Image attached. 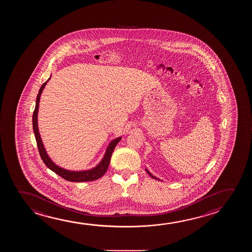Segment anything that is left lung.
<instances>
[{"label": "left lung", "mask_w": 252, "mask_h": 252, "mask_svg": "<svg viewBox=\"0 0 252 252\" xmlns=\"http://www.w3.org/2000/svg\"><path fill=\"white\" fill-rule=\"evenodd\" d=\"M146 172H147V173H148V174H149V175L151 176V177H152V178H153V179H157V180H160V179H157V178H156V177H155V176L153 175V174H152V173H151V172H150L149 171H148V170H147V169H146Z\"/></svg>", "instance_id": "left-lung-1"}]
</instances>
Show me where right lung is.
<instances>
[{"label": "right lung", "instance_id": "1", "mask_svg": "<svg viewBox=\"0 0 252 252\" xmlns=\"http://www.w3.org/2000/svg\"><path fill=\"white\" fill-rule=\"evenodd\" d=\"M50 78H51V76H50ZM50 78L41 86V88L39 90V93L37 95L36 102H35V108H34L33 114V132H34V136H35V139H36L37 146H38V150H39V153H40V158L43 160L44 164H46L48 168H49L53 172H55L56 174L61 176L62 178L66 179L67 181H71V182H88V181H94V180L99 179L106 173V170H107L110 164V160H111L113 150L117 146V144L120 142L121 137H118L117 139H113L109 143L102 159L95 167L92 168V169L84 170V171H70V170L60 167L59 165L55 164V162L52 160L50 157L48 156L47 151L44 147L43 143H42L40 132H39L38 119H37L38 118L40 95L42 94L44 88L48 83V80H50Z\"/></svg>", "mask_w": 252, "mask_h": 252}]
</instances>
